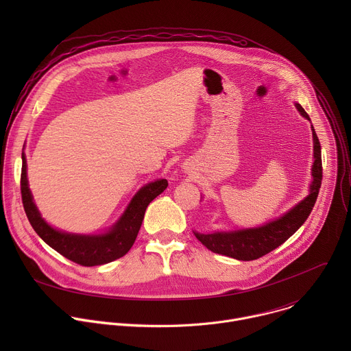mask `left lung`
<instances>
[{
  "instance_id": "obj_1",
  "label": "left lung",
  "mask_w": 351,
  "mask_h": 351,
  "mask_svg": "<svg viewBox=\"0 0 351 351\" xmlns=\"http://www.w3.org/2000/svg\"><path fill=\"white\" fill-rule=\"evenodd\" d=\"M297 111L302 114L306 119L311 121L304 108L295 103ZM313 130V145H314V162L311 167V184L310 193L304 197L302 202L291 207L287 213L265 222L261 226L245 228L226 232H213V233H199L194 230L195 237L202 241L213 253L222 254L226 257H232L239 261H253L257 260L272 250L285 243L291 234L297 232L302 226L308 215L313 211V207L317 202V197L321 187L322 180V160H321V144L318 136L315 133L314 126Z\"/></svg>"
}]
</instances>
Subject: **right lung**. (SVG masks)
Segmentation results:
<instances>
[{"instance_id":"1","label":"right lung","mask_w":351,"mask_h":351,"mask_svg":"<svg viewBox=\"0 0 351 351\" xmlns=\"http://www.w3.org/2000/svg\"><path fill=\"white\" fill-rule=\"evenodd\" d=\"M167 186V179H157L143 186L133 195L121 218L104 233H71L51 226L41 217L29 189L26 156L22 153L21 191L23 208L32 228L56 252L83 267L104 265L123 257L137 237L148 204L160 195Z\"/></svg>"}]
</instances>
